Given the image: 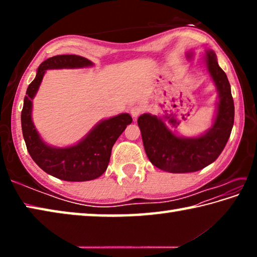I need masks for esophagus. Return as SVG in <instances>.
<instances>
[{
    "instance_id": "obj_1",
    "label": "esophagus",
    "mask_w": 257,
    "mask_h": 257,
    "mask_svg": "<svg viewBox=\"0 0 257 257\" xmlns=\"http://www.w3.org/2000/svg\"><path fill=\"white\" fill-rule=\"evenodd\" d=\"M143 112V107L139 105H135L130 108V114L133 115V118H137V116Z\"/></svg>"
}]
</instances>
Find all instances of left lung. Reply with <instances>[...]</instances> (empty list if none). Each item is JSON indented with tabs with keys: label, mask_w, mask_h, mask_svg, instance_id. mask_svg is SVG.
<instances>
[{
	"label": "left lung",
	"mask_w": 257,
	"mask_h": 257,
	"mask_svg": "<svg viewBox=\"0 0 257 257\" xmlns=\"http://www.w3.org/2000/svg\"><path fill=\"white\" fill-rule=\"evenodd\" d=\"M205 63L220 97L214 124L205 135L180 138L170 132L162 120L149 113L137 120L147 158L161 170L172 173L198 171L214 162L227 145L234 119L231 88L227 75L216 62L214 52H206ZM164 119H168L165 121L169 123H176L168 116Z\"/></svg>",
	"instance_id": "left-lung-1"
}]
</instances>
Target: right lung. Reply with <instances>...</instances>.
<instances>
[{
    "mask_svg": "<svg viewBox=\"0 0 257 257\" xmlns=\"http://www.w3.org/2000/svg\"><path fill=\"white\" fill-rule=\"evenodd\" d=\"M88 66H92V62L79 55L52 56L38 67L36 77L29 84L24 99L21 128L28 153L42 170L61 180L87 181L102 176L110 162L113 145L133 121L128 113L104 120L80 143L67 149H54L42 141L32 121V99L37 93L45 70Z\"/></svg>",
    "mask_w": 257,
    "mask_h": 257,
    "instance_id": "right-lung-1",
    "label": "right lung"
}]
</instances>
